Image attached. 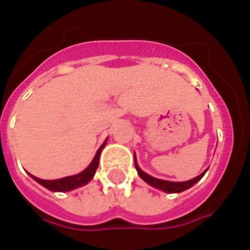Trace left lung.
I'll list each match as a JSON object with an SVG mask.
<instances>
[{"mask_svg":"<svg viewBox=\"0 0 250 250\" xmlns=\"http://www.w3.org/2000/svg\"><path fill=\"white\" fill-rule=\"evenodd\" d=\"M135 158V157H134ZM135 168L138 174H139V177H141L145 182L152 186V188H157L159 190H162L165 193H181V191H185V190H188L190 188L191 186L198 182L199 179L202 178L205 175L206 171L198 175V177H195V178L190 179V181H186V182H170V181H163V179H158V178H154L151 175H148L147 173H145L143 170H142L139 166H138V163H136V158H135Z\"/></svg>","mask_w":250,"mask_h":250,"instance_id":"left-lung-1","label":"left lung"}]
</instances>
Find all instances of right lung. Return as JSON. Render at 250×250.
I'll list each match as a JSON object with an SVG mask.
<instances>
[{"label": "right lung", "mask_w": 250, "mask_h": 250, "mask_svg": "<svg viewBox=\"0 0 250 250\" xmlns=\"http://www.w3.org/2000/svg\"><path fill=\"white\" fill-rule=\"evenodd\" d=\"M105 146V142L100 146V148L96 152V155L93 158V161L91 162V165L88 166L84 171L76 174V175H71V177H65V178L60 179H53V181H45V179H40L32 175L30 177L35 179L36 182H39L40 185H42L44 188H46L51 191H69V190H73V188H80V186H84L87 185L91 179L93 178V175L96 173V168L99 166V158H100V152L103 150V147Z\"/></svg>", "instance_id": "right-lung-1"}]
</instances>
